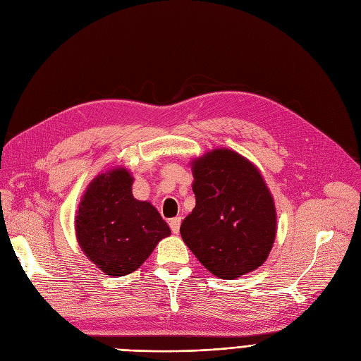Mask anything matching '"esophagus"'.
Segmentation results:
<instances>
[{"label": "esophagus", "instance_id": "esophagus-1", "mask_svg": "<svg viewBox=\"0 0 361 361\" xmlns=\"http://www.w3.org/2000/svg\"><path fill=\"white\" fill-rule=\"evenodd\" d=\"M169 224H170L171 232L178 235V233H179V227H180V216H174V218H171V220L169 221Z\"/></svg>", "mask_w": 361, "mask_h": 361}]
</instances>
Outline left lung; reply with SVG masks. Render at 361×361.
Instances as JSON below:
<instances>
[{
    "label": "left lung",
    "mask_w": 361,
    "mask_h": 361,
    "mask_svg": "<svg viewBox=\"0 0 361 361\" xmlns=\"http://www.w3.org/2000/svg\"><path fill=\"white\" fill-rule=\"evenodd\" d=\"M195 207L180 224L183 243L220 279H236L267 260L276 207L257 169L228 149L192 162Z\"/></svg>",
    "instance_id": "obj_1"
}]
</instances>
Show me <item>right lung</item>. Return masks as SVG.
<instances>
[{"mask_svg":"<svg viewBox=\"0 0 361 361\" xmlns=\"http://www.w3.org/2000/svg\"><path fill=\"white\" fill-rule=\"evenodd\" d=\"M133 180L125 169L99 174L84 192L76 212L78 244L111 277L135 271L161 239L170 235L155 207L134 199Z\"/></svg>","mask_w":361,"mask_h":361,"instance_id":"1","label":"right lung"}]
</instances>
